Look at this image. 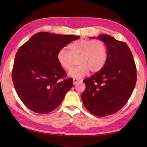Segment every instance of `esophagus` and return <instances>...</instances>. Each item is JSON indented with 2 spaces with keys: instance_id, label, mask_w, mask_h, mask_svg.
I'll return each instance as SVG.
<instances>
[{
  "instance_id": "esophagus-1",
  "label": "esophagus",
  "mask_w": 147,
  "mask_h": 147,
  "mask_svg": "<svg viewBox=\"0 0 147 147\" xmlns=\"http://www.w3.org/2000/svg\"><path fill=\"white\" fill-rule=\"evenodd\" d=\"M82 80H79V79H75L74 78V80H73V84L74 85H75V84H76L77 83H78V82H82Z\"/></svg>"
}]
</instances>
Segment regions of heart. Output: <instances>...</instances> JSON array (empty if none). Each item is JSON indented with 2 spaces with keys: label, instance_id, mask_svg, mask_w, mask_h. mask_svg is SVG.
Here are the masks:
<instances>
[{
  "label": "heart",
  "instance_id": "b5f03b06",
  "mask_svg": "<svg viewBox=\"0 0 147 147\" xmlns=\"http://www.w3.org/2000/svg\"><path fill=\"white\" fill-rule=\"evenodd\" d=\"M108 56L105 43L99 40H79L68 47V51L62 49L57 54L59 64L67 71L73 69L76 61L80 64L69 73V76L80 78L90 71L97 73L104 67Z\"/></svg>",
  "mask_w": 147,
  "mask_h": 147
}]
</instances>
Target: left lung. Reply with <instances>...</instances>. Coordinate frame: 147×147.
Returning <instances> with one entry per match:
<instances>
[{
    "instance_id": "8db88e82",
    "label": "left lung",
    "mask_w": 147,
    "mask_h": 147,
    "mask_svg": "<svg viewBox=\"0 0 147 147\" xmlns=\"http://www.w3.org/2000/svg\"><path fill=\"white\" fill-rule=\"evenodd\" d=\"M97 38L107 47V61L100 71L83 80L86 88L82 100L92 114L105 117L115 114L128 101L136 83V67L125 42L107 35Z\"/></svg>"
}]
</instances>
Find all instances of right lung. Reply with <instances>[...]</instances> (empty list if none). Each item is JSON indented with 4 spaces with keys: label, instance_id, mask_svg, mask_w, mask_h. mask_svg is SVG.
Returning a JSON list of instances; mask_svg holds the SVG:
<instances>
[{
    "label": "right lung",
    "instance_id": "1",
    "mask_svg": "<svg viewBox=\"0 0 147 147\" xmlns=\"http://www.w3.org/2000/svg\"><path fill=\"white\" fill-rule=\"evenodd\" d=\"M80 38L39 32L22 45L16 52L12 80L21 100L36 113L47 114L61 104L73 86V78L57 61L59 52Z\"/></svg>",
    "mask_w": 147,
    "mask_h": 147
}]
</instances>
